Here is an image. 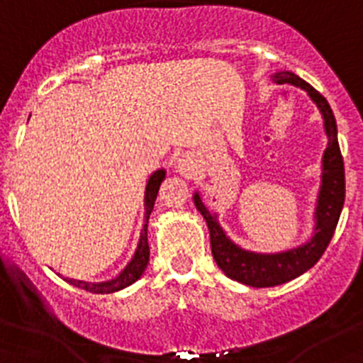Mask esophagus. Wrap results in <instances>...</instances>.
<instances>
[{
  "mask_svg": "<svg viewBox=\"0 0 363 363\" xmlns=\"http://www.w3.org/2000/svg\"><path fill=\"white\" fill-rule=\"evenodd\" d=\"M176 169H178L179 174L185 176V178H192V174H194V163H192V160L189 158V156H182V158L176 162Z\"/></svg>",
  "mask_w": 363,
  "mask_h": 363,
  "instance_id": "34e87169",
  "label": "esophagus"
}]
</instances>
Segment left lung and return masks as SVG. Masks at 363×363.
Returning <instances> with one entry per match:
<instances>
[{"instance_id": "left-lung-1", "label": "left lung", "mask_w": 363, "mask_h": 363, "mask_svg": "<svg viewBox=\"0 0 363 363\" xmlns=\"http://www.w3.org/2000/svg\"><path fill=\"white\" fill-rule=\"evenodd\" d=\"M271 79L278 85H294L307 92L313 104L318 107L323 120V130L327 136V147L322 156V176L314 207V227L311 238L301 245L280 252H256L243 249L227 236L218 221V214L203 203L200 192L192 194L196 209L203 216L209 227L211 249L214 262L225 272V277L251 287H272L291 281L309 271L325 252L327 245L335 234L340 213L344 209L345 200V172L344 160L338 145V129L336 120L327 99L307 82L291 70H278L271 74Z\"/></svg>"}]
</instances>
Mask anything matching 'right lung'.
<instances>
[{
  "instance_id": "right-lung-1",
  "label": "right lung",
  "mask_w": 363,
  "mask_h": 363,
  "mask_svg": "<svg viewBox=\"0 0 363 363\" xmlns=\"http://www.w3.org/2000/svg\"><path fill=\"white\" fill-rule=\"evenodd\" d=\"M167 171L165 169H158L154 171L152 174L149 176L145 185V196H143V209H145V214H143V227L142 233H140V240H138V247L134 251L133 258L123 269L120 271V274L111 280L105 281H85V280H74V278H65L70 285L74 287H79V289H85L89 293L94 294H108V293H116V291L125 289L133 285L134 281L140 280L142 274L145 272L147 264H149V242H147V225H149V216L154 209V201H156V196H158L160 185L165 179Z\"/></svg>"
}]
</instances>
